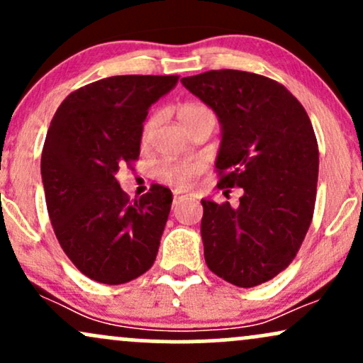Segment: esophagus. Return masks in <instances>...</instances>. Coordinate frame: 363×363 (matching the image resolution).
I'll list each match as a JSON object with an SVG mask.
<instances>
[{
  "label": "esophagus",
  "instance_id": "obj_1",
  "mask_svg": "<svg viewBox=\"0 0 363 363\" xmlns=\"http://www.w3.org/2000/svg\"><path fill=\"white\" fill-rule=\"evenodd\" d=\"M184 198H187V194H184V193H181V191H176V193H174V199H172V206H177V203L179 201H182V199Z\"/></svg>",
  "mask_w": 363,
  "mask_h": 363
}]
</instances>
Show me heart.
<instances>
[{
  "label": "heart",
  "instance_id": "1",
  "mask_svg": "<svg viewBox=\"0 0 363 363\" xmlns=\"http://www.w3.org/2000/svg\"><path fill=\"white\" fill-rule=\"evenodd\" d=\"M177 118L181 121L182 128L191 129L198 123L205 119H215L213 111L210 107L205 106L201 102H184L177 107ZM158 121H160V114L153 112L145 119L143 126H141V135L140 140L143 145H148L152 140L153 129L157 128ZM160 177L162 181L169 182V184L179 187V189H184L193 182V179L199 174V165L194 162H184V164H165L160 169Z\"/></svg>",
  "mask_w": 363,
  "mask_h": 363
}]
</instances>
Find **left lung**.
<instances>
[{
    "instance_id": "1",
    "label": "left lung",
    "mask_w": 363,
    "mask_h": 363,
    "mask_svg": "<svg viewBox=\"0 0 363 363\" xmlns=\"http://www.w3.org/2000/svg\"><path fill=\"white\" fill-rule=\"evenodd\" d=\"M181 82L222 123L216 186L242 187L235 208L201 201L208 268L242 289L269 281L295 259L314 215L319 148L309 116L262 74L211 69Z\"/></svg>"
}]
</instances>
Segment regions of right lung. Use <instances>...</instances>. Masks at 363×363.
I'll return each mask as SVG.
<instances>
[{
  "label": "right lung",
  "instance_id": "1",
  "mask_svg": "<svg viewBox=\"0 0 363 363\" xmlns=\"http://www.w3.org/2000/svg\"><path fill=\"white\" fill-rule=\"evenodd\" d=\"M177 74H121L72 91L51 121L40 174L54 234L85 277L121 285L155 261L172 193L152 184L131 201L119 167L140 157L148 107L176 86Z\"/></svg>",
  "mask_w": 363,
  "mask_h": 363
}]
</instances>
